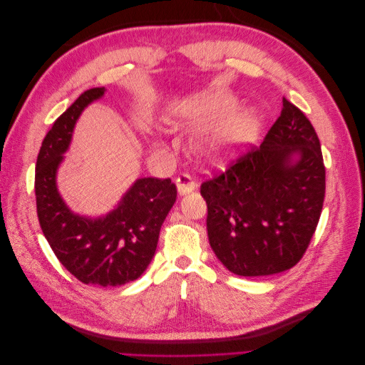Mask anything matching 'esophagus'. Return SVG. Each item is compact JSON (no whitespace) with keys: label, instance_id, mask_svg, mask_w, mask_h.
Returning <instances> with one entry per match:
<instances>
[{"label":"esophagus","instance_id":"1","mask_svg":"<svg viewBox=\"0 0 365 365\" xmlns=\"http://www.w3.org/2000/svg\"><path fill=\"white\" fill-rule=\"evenodd\" d=\"M176 187H178L180 195H185V193H189V192L196 189V182L192 178L190 173L184 172L178 176V180H176Z\"/></svg>","mask_w":365,"mask_h":365}]
</instances>
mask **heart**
Segmentation results:
<instances>
[{
    "mask_svg": "<svg viewBox=\"0 0 365 365\" xmlns=\"http://www.w3.org/2000/svg\"><path fill=\"white\" fill-rule=\"evenodd\" d=\"M235 101L225 94H200L190 97L176 109V121L185 129L215 126L205 141L208 155L222 161L245 148L259 132V117L254 111H235Z\"/></svg>",
    "mask_w": 365,
    "mask_h": 365,
    "instance_id": "b5f03b06",
    "label": "heart"
}]
</instances>
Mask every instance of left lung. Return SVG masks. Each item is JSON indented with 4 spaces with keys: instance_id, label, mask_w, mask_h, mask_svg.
I'll return each mask as SVG.
<instances>
[{
    "instance_id": "left-lung-1",
    "label": "left lung",
    "mask_w": 365,
    "mask_h": 365,
    "mask_svg": "<svg viewBox=\"0 0 365 365\" xmlns=\"http://www.w3.org/2000/svg\"><path fill=\"white\" fill-rule=\"evenodd\" d=\"M298 153L297 162L292 158ZM326 169L317 132L283 97L260 146L201 184L210 247L244 277L288 271L302 260L322 216Z\"/></svg>"
}]
</instances>
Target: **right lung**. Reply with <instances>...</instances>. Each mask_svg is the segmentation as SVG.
I'll return each instance as SVG.
<instances>
[{
	"instance_id": "obj_1",
	"label": "right lung",
	"mask_w": 365,
	"mask_h": 365,
	"mask_svg": "<svg viewBox=\"0 0 365 365\" xmlns=\"http://www.w3.org/2000/svg\"><path fill=\"white\" fill-rule=\"evenodd\" d=\"M105 88H91L59 115L38 153L35 193L43 236L59 262L85 284L121 286L146 271L155 254L160 230L176 201V185L161 178H141L118 207L98 219L70 212L56 187V170L68 149L76 120Z\"/></svg>"
}]
</instances>
